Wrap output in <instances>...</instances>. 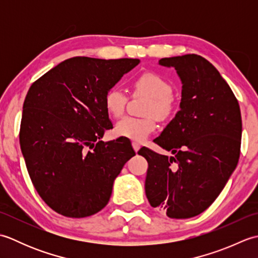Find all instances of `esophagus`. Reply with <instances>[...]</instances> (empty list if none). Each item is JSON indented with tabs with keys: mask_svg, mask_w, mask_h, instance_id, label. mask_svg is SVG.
I'll return each mask as SVG.
<instances>
[{
	"mask_svg": "<svg viewBox=\"0 0 258 258\" xmlns=\"http://www.w3.org/2000/svg\"><path fill=\"white\" fill-rule=\"evenodd\" d=\"M132 145H133V149H134V151H135L136 153H138V152L140 151V149H141V145L138 143V142H133Z\"/></svg>",
	"mask_w": 258,
	"mask_h": 258,
	"instance_id": "esophagus-1",
	"label": "esophagus"
}]
</instances>
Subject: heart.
Wrapping results in <instances>:
<instances>
[{"label":"heart","mask_w":258,"mask_h":258,"mask_svg":"<svg viewBox=\"0 0 258 258\" xmlns=\"http://www.w3.org/2000/svg\"><path fill=\"white\" fill-rule=\"evenodd\" d=\"M133 89L138 94L150 97V102L145 109V115L150 117L136 118L124 116L115 124V134L141 142L144 141L156 128L155 119L151 115H155L157 118L164 119L171 114L173 87L161 75L146 72L134 80ZM127 97L118 87L109 89L104 97L106 112L113 117H117L124 112Z\"/></svg>","instance_id":"1"}]
</instances>
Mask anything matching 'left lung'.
<instances>
[{
	"label": "left lung",
	"mask_w": 258,
	"mask_h": 258,
	"mask_svg": "<svg viewBox=\"0 0 258 258\" xmlns=\"http://www.w3.org/2000/svg\"><path fill=\"white\" fill-rule=\"evenodd\" d=\"M158 64L176 70L182 95L179 111L154 140L173 156L139 151L149 163L145 194L168 217L189 218L212 205L236 168L242 116L231 87L206 58L186 54Z\"/></svg>",
	"instance_id": "obj_1"
}]
</instances>
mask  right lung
Segmentation results:
<instances>
[{"instance_id":"obj_1","label":"right lung","mask_w":258,"mask_h":258,"mask_svg":"<svg viewBox=\"0 0 258 258\" xmlns=\"http://www.w3.org/2000/svg\"><path fill=\"white\" fill-rule=\"evenodd\" d=\"M139 58L65 59L32 84L22 114L20 145L36 191L53 211L81 218L103 210L114 180L135 155L130 140L104 143L113 128L106 92Z\"/></svg>"}]
</instances>
